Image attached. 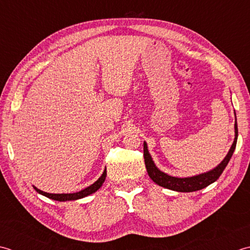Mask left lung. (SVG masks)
<instances>
[{
    "instance_id": "1",
    "label": "left lung",
    "mask_w": 250,
    "mask_h": 250,
    "mask_svg": "<svg viewBox=\"0 0 250 250\" xmlns=\"http://www.w3.org/2000/svg\"><path fill=\"white\" fill-rule=\"evenodd\" d=\"M236 119V116H235ZM234 128H235V138H234V142L231 146L230 151L228 152L227 156L225 157L220 164L217 167L213 168V169L204 172V174L193 176V177H188V178H177V177H171L169 175L165 174V172L161 171L159 168H157L154 164V162L152 161V157L147 151V146L145 142L144 144V156H145V164L147 171V175L153 180L156 185H159L163 188H166V189H169L172 191L177 192H193V191H198L202 190L204 188L208 187L211 185L212 182H215L219 177L221 176L222 171L225 170L227 167L228 163L230 162V159L233 155V152L235 150L236 146V141H237V123L235 120V125H234Z\"/></svg>"
}]
</instances>
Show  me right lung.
<instances>
[{
	"label": "right lung",
	"instance_id": "add662e5",
	"mask_svg": "<svg viewBox=\"0 0 250 250\" xmlns=\"http://www.w3.org/2000/svg\"><path fill=\"white\" fill-rule=\"evenodd\" d=\"M105 176H106V169H104V174L101 175V177L95 183H93L91 186L87 187L86 189L80 191V192H76V193H67V194H64V193H62V194H53V193H47V192L41 191L35 187H33V188L35 189V191L40 193V194H42V195L46 196L48 198H52V200H54V201H58V202L74 201V200H80V198H83L85 196L90 195V194H93V193H95L101 186H103V183L104 182V179H105Z\"/></svg>",
	"mask_w": 250,
	"mask_h": 250
}]
</instances>
